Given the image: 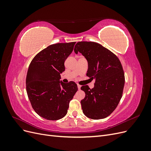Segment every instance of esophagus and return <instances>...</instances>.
<instances>
[{
	"instance_id": "1",
	"label": "esophagus",
	"mask_w": 151,
	"mask_h": 151,
	"mask_svg": "<svg viewBox=\"0 0 151 151\" xmlns=\"http://www.w3.org/2000/svg\"><path fill=\"white\" fill-rule=\"evenodd\" d=\"M77 87H78V89H81V86L79 84H77Z\"/></svg>"
}]
</instances>
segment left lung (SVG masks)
Listing matches in <instances>:
<instances>
[{
	"mask_svg": "<svg viewBox=\"0 0 151 151\" xmlns=\"http://www.w3.org/2000/svg\"><path fill=\"white\" fill-rule=\"evenodd\" d=\"M74 52L88 60L87 76L95 79L94 88H81L86 94L81 101L83 111L91 119H103L113 113L122 97L125 74L122 63L115 54L98 43L79 42Z\"/></svg>",
	"mask_w": 151,
	"mask_h": 151,
	"instance_id": "1",
	"label": "left lung"
}]
</instances>
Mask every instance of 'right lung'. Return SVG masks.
Masks as SVG:
<instances>
[{
  "label": "right lung",
  "mask_w": 151,
  "mask_h": 151,
  "mask_svg": "<svg viewBox=\"0 0 151 151\" xmlns=\"http://www.w3.org/2000/svg\"><path fill=\"white\" fill-rule=\"evenodd\" d=\"M76 42L50 45L40 52L29 65L26 79V91L35 111L48 120L64 117L69 103L78 90L74 81H60L64 62Z\"/></svg>",
  "instance_id": "obj_1"
}]
</instances>
